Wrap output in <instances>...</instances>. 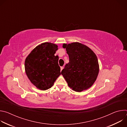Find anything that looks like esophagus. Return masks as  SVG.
Returning a JSON list of instances; mask_svg holds the SVG:
<instances>
[{
  "label": "esophagus",
  "instance_id": "1",
  "mask_svg": "<svg viewBox=\"0 0 127 127\" xmlns=\"http://www.w3.org/2000/svg\"><path fill=\"white\" fill-rule=\"evenodd\" d=\"M63 68H64V67H61V68H61V71H62V70H63Z\"/></svg>",
  "mask_w": 127,
  "mask_h": 127
}]
</instances>
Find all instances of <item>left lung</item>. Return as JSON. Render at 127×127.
<instances>
[{
  "mask_svg": "<svg viewBox=\"0 0 127 127\" xmlns=\"http://www.w3.org/2000/svg\"><path fill=\"white\" fill-rule=\"evenodd\" d=\"M69 56V62L61 71L68 85L76 92L91 87L99 73L97 58L94 51L78 42L63 44Z\"/></svg>",
  "mask_w": 127,
  "mask_h": 127,
  "instance_id": "obj_1",
  "label": "left lung"
}]
</instances>
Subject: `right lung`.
<instances>
[{"label":"right lung","mask_w":127,"mask_h":127,"mask_svg":"<svg viewBox=\"0 0 127 127\" xmlns=\"http://www.w3.org/2000/svg\"><path fill=\"white\" fill-rule=\"evenodd\" d=\"M58 46L51 43H43L34 48L25 62L26 74L38 89L50 88L61 75L59 57L55 56Z\"/></svg>","instance_id":"add662e5"}]
</instances>
